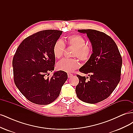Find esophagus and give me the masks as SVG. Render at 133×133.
I'll use <instances>...</instances> for the list:
<instances>
[{"mask_svg": "<svg viewBox=\"0 0 133 133\" xmlns=\"http://www.w3.org/2000/svg\"><path fill=\"white\" fill-rule=\"evenodd\" d=\"M73 74H71V73H68V78H71V77H72V76H73Z\"/></svg>", "mask_w": 133, "mask_h": 133, "instance_id": "obj_1", "label": "esophagus"}]
</instances>
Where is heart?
I'll return each mask as SVG.
<instances>
[{"mask_svg":"<svg viewBox=\"0 0 133 133\" xmlns=\"http://www.w3.org/2000/svg\"><path fill=\"white\" fill-rule=\"evenodd\" d=\"M65 42L68 46L74 48L72 53L73 57H78L82 62H86L91 58L92 54L91 46L87 44L86 39L78 34H72L65 38ZM65 44L61 40H58L53 48V53L56 58H60L65 50ZM79 66L78 60L75 58H64L57 64V68L60 70L71 72Z\"/></svg>","mask_w":133,"mask_h":133,"instance_id":"obj_1","label":"heart"}]
</instances>
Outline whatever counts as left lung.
Masks as SVG:
<instances>
[{
    "label": "left lung",
    "instance_id": "1",
    "mask_svg": "<svg viewBox=\"0 0 133 133\" xmlns=\"http://www.w3.org/2000/svg\"><path fill=\"white\" fill-rule=\"evenodd\" d=\"M86 33L91 43V58L79 71L89 76L76 75L79 83L75 91L82 101L95 104L108 98L120 80L122 58L116 43L110 36L94 29H78Z\"/></svg>",
    "mask_w": 133,
    "mask_h": 133
}]
</instances>
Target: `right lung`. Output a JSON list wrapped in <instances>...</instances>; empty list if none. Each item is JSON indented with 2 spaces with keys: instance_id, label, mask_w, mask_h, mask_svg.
I'll list each match as a JSON object with an SVG mask.
<instances>
[{
  "instance_id": "1",
  "label": "right lung",
  "mask_w": 133,
  "mask_h": 133,
  "mask_svg": "<svg viewBox=\"0 0 133 133\" xmlns=\"http://www.w3.org/2000/svg\"><path fill=\"white\" fill-rule=\"evenodd\" d=\"M62 33L52 29L37 32L23 40L14 55L12 64L15 85L34 104L47 105L53 102L68 79L67 73L61 70L47 77L48 73L54 69L53 48Z\"/></svg>"
}]
</instances>
